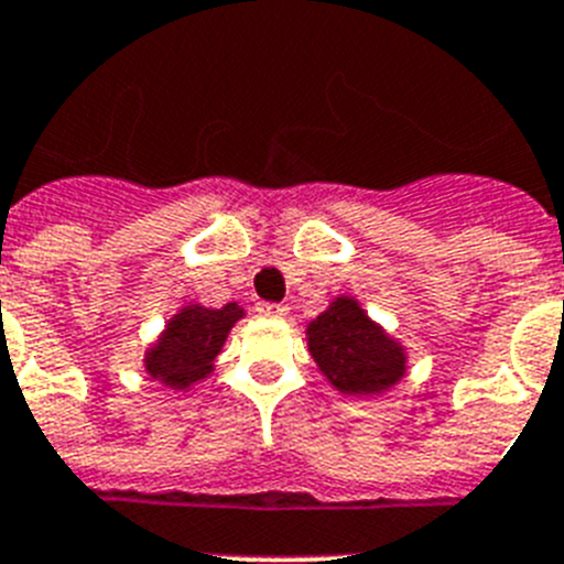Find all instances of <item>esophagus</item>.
Here are the masks:
<instances>
[{
	"label": "esophagus",
	"instance_id": "esophagus-1",
	"mask_svg": "<svg viewBox=\"0 0 564 564\" xmlns=\"http://www.w3.org/2000/svg\"><path fill=\"white\" fill-rule=\"evenodd\" d=\"M254 310H258V315H263V317H286L289 306H286V303L261 301V303H258V306H254Z\"/></svg>",
	"mask_w": 564,
	"mask_h": 564
}]
</instances>
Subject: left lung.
<instances>
[{
    "instance_id": "left-lung-1",
    "label": "left lung",
    "mask_w": 564,
    "mask_h": 564,
    "mask_svg": "<svg viewBox=\"0 0 564 564\" xmlns=\"http://www.w3.org/2000/svg\"><path fill=\"white\" fill-rule=\"evenodd\" d=\"M310 351L343 394H380L405 375V351L355 297H337L306 329Z\"/></svg>"
}]
</instances>
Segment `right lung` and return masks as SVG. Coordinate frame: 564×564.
Instances as JSON below:
<instances>
[{"label": "right lung", "instance_id": "add662e5", "mask_svg": "<svg viewBox=\"0 0 564 564\" xmlns=\"http://www.w3.org/2000/svg\"><path fill=\"white\" fill-rule=\"evenodd\" d=\"M241 317L243 310L238 303H227L224 310H207L198 303L184 306L166 323L164 335L155 340L153 349L147 351V375L170 389L193 386L213 371V360Z\"/></svg>", "mask_w": 564, "mask_h": 564}]
</instances>
